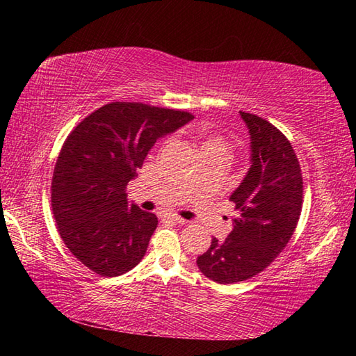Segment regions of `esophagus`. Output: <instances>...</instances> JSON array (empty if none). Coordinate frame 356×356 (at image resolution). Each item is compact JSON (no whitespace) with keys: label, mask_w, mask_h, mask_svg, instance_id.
<instances>
[{"label":"esophagus","mask_w":356,"mask_h":356,"mask_svg":"<svg viewBox=\"0 0 356 356\" xmlns=\"http://www.w3.org/2000/svg\"><path fill=\"white\" fill-rule=\"evenodd\" d=\"M166 218L170 220V221H172V222H177V225H185V222H186V220L180 218V216H177V215H168Z\"/></svg>","instance_id":"esophagus-1"}]
</instances>
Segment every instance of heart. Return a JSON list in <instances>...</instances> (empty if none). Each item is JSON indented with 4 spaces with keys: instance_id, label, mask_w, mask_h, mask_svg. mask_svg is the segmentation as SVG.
Listing matches in <instances>:
<instances>
[{
    "instance_id": "obj_1",
    "label": "heart",
    "mask_w": 356,
    "mask_h": 356,
    "mask_svg": "<svg viewBox=\"0 0 356 356\" xmlns=\"http://www.w3.org/2000/svg\"><path fill=\"white\" fill-rule=\"evenodd\" d=\"M209 149H220L227 152V144L222 138L212 136V138H207V140L201 144V150H209Z\"/></svg>"
}]
</instances>
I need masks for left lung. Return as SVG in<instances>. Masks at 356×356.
<instances>
[{"label": "left lung", "instance_id": "obj_1", "mask_svg": "<svg viewBox=\"0 0 356 356\" xmlns=\"http://www.w3.org/2000/svg\"><path fill=\"white\" fill-rule=\"evenodd\" d=\"M250 134V170L229 201L236 206L232 231L212 238L197 257L204 276L220 284L245 281L262 272L284 250L303 204V177L287 138L267 120L240 111Z\"/></svg>", "mask_w": 356, "mask_h": 356}]
</instances>
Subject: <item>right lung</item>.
I'll use <instances>...</instances> for the list:
<instances>
[{"mask_svg": "<svg viewBox=\"0 0 356 356\" xmlns=\"http://www.w3.org/2000/svg\"><path fill=\"white\" fill-rule=\"evenodd\" d=\"M193 119L186 111L113 102L67 136L51 182L58 231L78 261L105 278L127 273L146 254L159 220L125 188L154 144Z\"/></svg>", "mask_w": 356, "mask_h": 356, "instance_id": "right-lung-1", "label": "right lung"}]
</instances>
